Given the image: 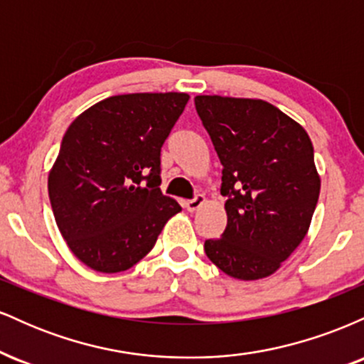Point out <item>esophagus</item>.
I'll return each instance as SVG.
<instances>
[{"instance_id":"34e87169","label":"esophagus","mask_w":364,"mask_h":364,"mask_svg":"<svg viewBox=\"0 0 364 364\" xmlns=\"http://www.w3.org/2000/svg\"><path fill=\"white\" fill-rule=\"evenodd\" d=\"M203 202H205V198H203V195H196L195 198L186 200L185 207H186L188 212H195V210H198V208L203 205Z\"/></svg>"}]
</instances>
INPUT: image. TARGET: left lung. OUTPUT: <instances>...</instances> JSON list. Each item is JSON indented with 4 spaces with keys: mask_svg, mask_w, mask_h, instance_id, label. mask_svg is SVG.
Returning a JSON list of instances; mask_svg holds the SVG:
<instances>
[{
    "mask_svg": "<svg viewBox=\"0 0 364 364\" xmlns=\"http://www.w3.org/2000/svg\"><path fill=\"white\" fill-rule=\"evenodd\" d=\"M195 107L223 164L228 214L223 235L203 250L231 277H267L306 236L318 202L310 136L260 99L196 95Z\"/></svg>",
    "mask_w": 364,
    "mask_h": 364,
    "instance_id": "left-lung-1",
    "label": "left lung"
}]
</instances>
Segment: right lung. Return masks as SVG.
Masks as SVG:
<instances>
[{
  "instance_id": "add662e5",
  "label": "right lung",
  "mask_w": 364,
  "mask_h": 364,
  "mask_svg": "<svg viewBox=\"0 0 364 364\" xmlns=\"http://www.w3.org/2000/svg\"><path fill=\"white\" fill-rule=\"evenodd\" d=\"M188 99L181 92L112 95L66 129L49 173V200L61 236L90 269L133 267L181 210L159 185L161 149Z\"/></svg>"
}]
</instances>
